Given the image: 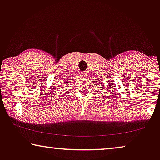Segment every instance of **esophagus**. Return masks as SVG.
I'll use <instances>...</instances> for the list:
<instances>
[{
    "label": "esophagus",
    "instance_id": "obj_1",
    "mask_svg": "<svg viewBox=\"0 0 160 160\" xmlns=\"http://www.w3.org/2000/svg\"><path fill=\"white\" fill-rule=\"evenodd\" d=\"M81 76H82L83 78L87 77V73L85 72H81Z\"/></svg>",
    "mask_w": 160,
    "mask_h": 160
}]
</instances>
